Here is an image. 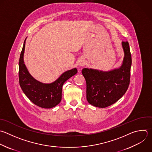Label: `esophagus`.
<instances>
[{
	"label": "esophagus",
	"mask_w": 152,
	"mask_h": 152,
	"mask_svg": "<svg viewBox=\"0 0 152 152\" xmlns=\"http://www.w3.org/2000/svg\"><path fill=\"white\" fill-rule=\"evenodd\" d=\"M78 65H79L80 66H84V65H85V62H84V60H83V59H81V60L80 61V62H79Z\"/></svg>",
	"instance_id": "1"
}]
</instances>
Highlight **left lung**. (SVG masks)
Segmentation results:
<instances>
[{
	"label": "left lung",
	"instance_id": "obj_1",
	"mask_svg": "<svg viewBox=\"0 0 152 152\" xmlns=\"http://www.w3.org/2000/svg\"><path fill=\"white\" fill-rule=\"evenodd\" d=\"M124 57L121 66L108 71L84 68L82 74L87 84V100L91 105L106 107L116 102L126 91L132 63L128 42H122Z\"/></svg>",
	"mask_w": 152,
	"mask_h": 152
}]
</instances>
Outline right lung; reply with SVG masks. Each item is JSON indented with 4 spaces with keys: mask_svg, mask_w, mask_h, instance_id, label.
I'll list each match as a JSON object with an SVG mask.
<instances>
[{
    "mask_svg": "<svg viewBox=\"0 0 152 152\" xmlns=\"http://www.w3.org/2000/svg\"><path fill=\"white\" fill-rule=\"evenodd\" d=\"M26 39L19 61L20 85L26 96L34 104L45 109L53 107L61 101L63 84L77 73V69L75 68L65 71L52 83H43L37 81L31 75L24 64V54Z\"/></svg>",
    "mask_w": 152,
    "mask_h": 152,
    "instance_id": "obj_1",
    "label": "right lung"
}]
</instances>
